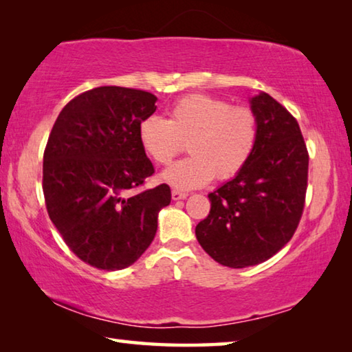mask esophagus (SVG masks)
<instances>
[{"mask_svg":"<svg viewBox=\"0 0 352 352\" xmlns=\"http://www.w3.org/2000/svg\"><path fill=\"white\" fill-rule=\"evenodd\" d=\"M186 197H188V192H184V190L172 189V199H174V200H183Z\"/></svg>","mask_w":352,"mask_h":352,"instance_id":"34e87169","label":"esophagus"}]
</instances>
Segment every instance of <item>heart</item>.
<instances>
[{
  "mask_svg": "<svg viewBox=\"0 0 352 352\" xmlns=\"http://www.w3.org/2000/svg\"><path fill=\"white\" fill-rule=\"evenodd\" d=\"M142 151L160 166L172 163L188 142L190 157L163 174L177 188L192 189L228 180L245 168L258 142V118L247 107L228 100L190 94L172 105L169 119L147 116L138 127Z\"/></svg>",
  "mask_w": 352,
  "mask_h": 352,
  "instance_id": "obj_1",
  "label": "heart"
}]
</instances>
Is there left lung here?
<instances>
[{"label": "left lung", "instance_id": "obj_1", "mask_svg": "<svg viewBox=\"0 0 352 352\" xmlns=\"http://www.w3.org/2000/svg\"><path fill=\"white\" fill-rule=\"evenodd\" d=\"M258 142L239 174L208 194L211 210L195 226L201 248L231 269L261 264L287 243L306 201L309 153L296 119L261 93L250 99Z\"/></svg>", "mask_w": 352, "mask_h": 352}]
</instances>
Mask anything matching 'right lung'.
I'll list each match as a JSON object with an SVG mask.
<instances>
[{
  "instance_id": "1",
  "label": "right lung",
  "mask_w": 352,
  "mask_h": 352,
  "mask_svg": "<svg viewBox=\"0 0 352 352\" xmlns=\"http://www.w3.org/2000/svg\"><path fill=\"white\" fill-rule=\"evenodd\" d=\"M152 93L98 87L76 96L56 119L43 155L50 219L77 258L122 270L151 245L170 188L138 190L155 169L138 138L157 110Z\"/></svg>"
}]
</instances>
